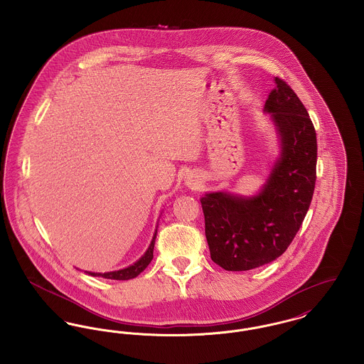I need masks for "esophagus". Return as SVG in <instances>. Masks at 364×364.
Returning a JSON list of instances; mask_svg holds the SVG:
<instances>
[{
  "instance_id": "esophagus-1",
  "label": "esophagus",
  "mask_w": 364,
  "mask_h": 364,
  "mask_svg": "<svg viewBox=\"0 0 364 364\" xmlns=\"http://www.w3.org/2000/svg\"><path fill=\"white\" fill-rule=\"evenodd\" d=\"M186 186H188V187H195L198 183H199V178H198V176L196 174H193V173H187V176H186Z\"/></svg>"
}]
</instances>
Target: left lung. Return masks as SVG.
I'll return each mask as SVG.
<instances>
[{
    "instance_id": "obj_1",
    "label": "left lung",
    "mask_w": 364,
    "mask_h": 364,
    "mask_svg": "<svg viewBox=\"0 0 364 364\" xmlns=\"http://www.w3.org/2000/svg\"><path fill=\"white\" fill-rule=\"evenodd\" d=\"M264 111L277 129L279 154L253 196L228 191L200 198L210 257L227 271H249L282 256L299 232L316 181L318 144L309 114L294 90L275 77Z\"/></svg>"
}]
</instances>
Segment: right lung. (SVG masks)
<instances>
[{
	"mask_svg": "<svg viewBox=\"0 0 364 364\" xmlns=\"http://www.w3.org/2000/svg\"><path fill=\"white\" fill-rule=\"evenodd\" d=\"M155 237H156V230L154 232L152 236V240H151L150 246L149 249L146 250V253L143 256L140 257L134 264L129 265L128 268H124V269H118V271H111V272H87L86 274L92 275V277H100V278L105 279H114V280H128V279L136 278L137 275H140L151 262L152 257H154V245H155Z\"/></svg>",
	"mask_w": 364,
	"mask_h": 364,
	"instance_id": "1",
	"label": "right lung"
}]
</instances>
